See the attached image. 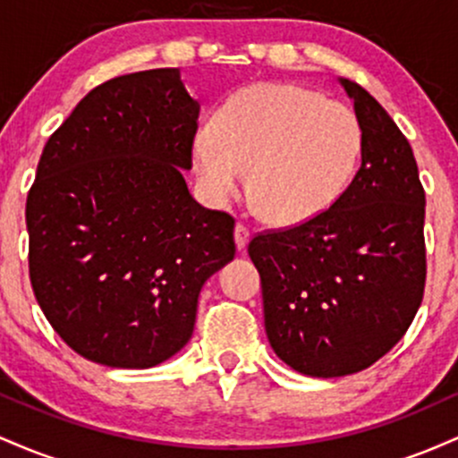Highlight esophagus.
Here are the masks:
<instances>
[{
    "label": "esophagus",
    "instance_id": "obj_1",
    "mask_svg": "<svg viewBox=\"0 0 458 458\" xmlns=\"http://www.w3.org/2000/svg\"><path fill=\"white\" fill-rule=\"evenodd\" d=\"M234 243L239 250H243V247L250 243V228L243 224H236L234 225Z\"/></svg>",
    "mask_w": 458,
    "mask_h": 458
}]
</instances>
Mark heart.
Here are the masks:
<instances>
[{
  "label": "heart",
  "mask_w": 458,
  "mask_h": 458,
  "mask_svg": "<svg viewBox=\"0 0 458 458\" xmlns=\"http://www.w3.org/2000/svg\"><path fill=\"white\" fill-rule=\"evenodd\" d=\"M360 157L353 109L277 81L234 92L191 148L196 176L215 202L236 196L247 172L251 204L273 225L306 224L334 207Z\"/></svg>",
  "instance_id": "obj_1"
}]
</instances>
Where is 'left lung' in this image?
Instances as JSON below:
<instances>
[{
    "instance_id": "1",
    "label": "left lung",
    "mask_w": 458,
    "mask_h": 458,
    "mask_svg": "<svg viewBox=\"0 0 458 458\" xmlns=\"http://www.w3.org/2000/svg\"><path fill=\"white\" fill-rule=\"evenodd\" d=\"M361 127L360 170L335 204L286 230L256 234L265 329L284 364L344 377L403 338L427 282L424 189L409 141L360 83L340 79Z\"/></svg>"
}]
</instances>
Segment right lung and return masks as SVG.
<instances>
[{
	"label": "right lung",
	"mask_w": 458,
	"mask_h": 458,
	"mask_svg": "<svg viewBox=\"0 0 458 458\" xmlns=\"http://www.w3.org/2000/svg\"><path fill=\"white\" fill-rule=\"evenodd\" d=\"M198 115L178 68L131 72L88 92L45 144L25 204L30 280L86 360H170L204 282L234 259V219L199 207L182 176Z\"/></svg>",
	"instance_id": "add662e5"
}]
</instances>
